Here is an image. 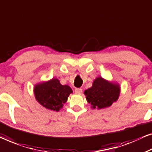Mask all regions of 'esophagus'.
Returning <instances> with one entry per match:
<instances>
[{"instance_id": "esophagus-1", "label": "esophagus", "mask_w": 152, "mask_h": 152, "mask_svg": "<svg viewBox=\"0 0 152 152\" xmlns=\"http://www.w3.org/2000/svg\"><path fill=\"white\" fill-rule=\"evenodd\" d=\"M74 91H75L76 94H82L83 89H80V88H76V89H75V90H74Z\"/></svg>"}]
</instances>
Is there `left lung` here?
<instances>
[{
  "mask_svg": "<svg viewBox=\"0 0 152 152\" xmlns=\"http://www.w3.org/2000/svg\"><path fill=\"white\" fill-rule=\"evenodd\" d=\"M120 94V88L114 84L98 77L93 83L92 87L85 91L86 99L93 108L102 109L111 106L116 102Z\"/></svg>",
  "mask_w": 152,
  "mask_h": 152,
  "instance_id": "left-lung-1",
  "label": "left lung"
}]
</instances>
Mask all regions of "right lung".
Returning <instances> with one entry per match:
<instances>
[{"label":"right lung","mask_w":152,"mask_h":152,"mask_svg":"<svg viewBox=\"0 0 152 152\" xmlns=\"http://www.w3.org/2000/svg\"><path fill=\"white\" fill-rule=\"evenodd\" d=\"M72 93L68 85H61L56 78L38 84L34 88L36 100L44 107L54 111H58L63 107Z\"/></svg>","instance_id":"obj_1"}]
</instances>
